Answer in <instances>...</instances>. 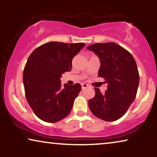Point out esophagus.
Listing matches in <instances>:
<instances>
[{"label":"esophagus","mask_w":157,"mask_h":157,"mask_svg":"<svg viewBox=\"0 0 157 157\" xmlns=\"http://www.w3.org/2000/svg\"><path fill=\"white\" fill-rule=\"evenodd\" d=\"M81 87H82V90H84L86 89V88L89 87V85L86 84V83H82V84H81Z\"/></svg>","instance_id":"34e87169"}]
</instances>
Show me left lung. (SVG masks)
Here are the masks:
<instances>
[{"label":"left lung","instance_id":"1","mask_svg":"<svg viewBox=\"0 0 157 157\" xmlns=\"http://www.w3.org/2000/svg\"><path fill=\"white\" fill-rule=\"evenodd\" d=\"M87 49L99 58L98 76L108 83L104 94L94 88L96 94L89 101V107L96 117L116 121L125 114L136 97L139 83L136 61L128 51L115 43L94 44Z\"/></svg>","mask_w":157,"mask_h":157}]
</instances>
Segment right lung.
Returning <instances> with one entry per match:
<instances>
[{"label": "right lung", "instance_id": "add662e5", "mask_svg": "<svg viewBox=\"0 0 157 157\" xmlns=\"http://www.w3.org/2000/svg\"><path fill=\"white\" fill-rule=\"evenodd\" d=\"M84 46L83 43L51 41L30 55L23 70V85L27 101L40 119L55 123L70 113L81 86L66 83L62 88L61 75L71 70L72 59Z\"/></svg>", "mask_w": 157, "mask_h": 157}]
</instances>
